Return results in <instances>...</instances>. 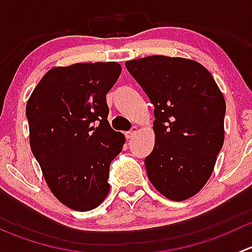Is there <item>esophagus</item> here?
<instances>
[{
  "label": "esophagus",
  "instance_id": "obj_1",
  "mask_svg": "<svg viewBox=\"0 0 252 252\" xmlns=\"http://www.w3.org/2000/svg\"><path fill=\"white\" fill-rule=\"evenodd\" d=\"M138 131H139L138 126H133V128H131V130L126 131V139H133L134 136H136V134H138Z\"/></svg>",
  "mask_w": 252,
  "mask_h": 252
}]
</instances>
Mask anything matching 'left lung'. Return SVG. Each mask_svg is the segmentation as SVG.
I'll return each mask as SVG.
<instances>
[{"label": "left lung", "mask_w": 252, "mask_h": 252, "mask_svg": "<svg viewBox=\"0 0 252 252\" xmlns=\"http://www.w3.org/2000/svg\"><path fill=\"white\" fill-rule=\"evenodd\" d=\"M126 67L155 107L147 177L167 199L188 200L210 179L224 142L223 94L204 65L189 58L149 56Z\"/></svg>", "instance_id": "left-lung-1"}]
</instances>
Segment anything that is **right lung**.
<instances>
[{"mask_svg": "<svg viewBox=\"0 0 252 252\" xmlns=\"http://www.w3.org/2000/svg\"><path fill=\"white\" fill-rule=\"evenodd\" d=\"M121 72L117 62L55 67L27 102L32 155L51 192L72 210H94L110 191V164L126 138L108 123L106 95Z\"/></svg>", "mask_w": 252, "mask_h": 252, "instance_id": "right-lung-1", "label": "right lung"}]
</instances>
